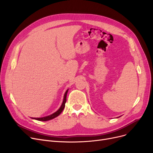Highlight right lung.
Listing matches in <instances>:
<instances>
[{
  "mask_svg": "<svg viewBox=\"0 0 153 153\" xmlns=\"http://www.w3.org/2000/svg\"><path fill=\"white\" fill-rule=\"evenodd\" d=\"M68 91V90H67L66 92H65V94H64V99H63V102H62V105H61V107L59 108V109L57 111H56L55 113L53 114L52 115H50L49 116H47V117H42V118H32L35 119L36 120H39V121L45 122V121H48V120H50L51 119H53V118H56V117H58L59 115H60V114L62 111V110L64 108V107H65V103L66 102V97H67Z\"/></svg>",
  "mask_w": 153,
  "mask_h": 153,
  "instance_id": "obj_1",
  "label": "right lung"
}]
</instances>
